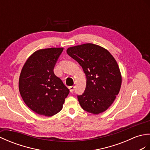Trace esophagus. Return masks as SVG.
<instances>
[{
  "instance_id": "obj_1",
  "label": "esophagus",
  "mask_w": 150,
  "mask_h": 150,
  "mask_svg": "<svg viewBox=\"0 0 150 150\" xmlns=\"http://www.w3.org/2000/svg\"><path fill=\"white\" fill-rule=\"evenodd\" d=\"M74 86H69V90H70V92H72L73 91H74Z\"/></svg>"
}]
</instances>
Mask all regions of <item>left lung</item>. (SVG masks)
<instances>
[{"instance_id": "8db88e82", "label": "left lung", "mask_w": 150, "mask_h": 150, "mask_svg": "<svg viewBox=\"0 0 150 150\" xmlns=\"http://www.w3.org/2000/svg\"><path fill=\"white\" fill-rule=\"evenodd\" d=\"M81 66L86 78L83 94L78 101L84 110L93 114L106 111L120 91L122 76L119 65L107 49L94 44H83L67 49Z\"/></svg>"}]
</instances>
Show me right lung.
<instances>
[{
	"label": "right lung",
	"instance_id": "right-lung-1",
	"mask_svg": "<svg viewBox=\"0 0 150 150\" xmlns=\"http://www.w3.org/2000/svg\"><path fill=\"white\" fill-rule=\"evenodd\" d=\"M63 47L39 49L27 59L18 88L25 105L39 115L51 117L62 110L69 90L53 72Z\"/></svg>",
	"mask_w": 150,
	"mask_h": 150
}]
</instances>
